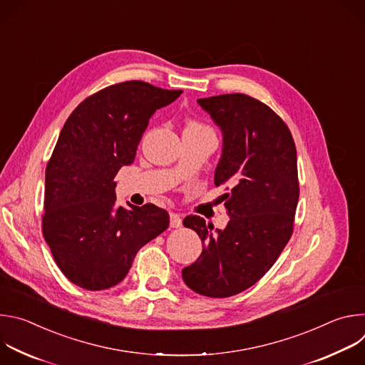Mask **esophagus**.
Returning <instances> with one entry per match:
<instances>
[{
  "mask_svg": "<svg viewBox=\"0 0 365 365\" xmlns=\"http://www.w3.org/2000/svg\"><path fill=\"white\" fill-rule=\"evenodd\" d=\"M182 227V218L179 214L172 212L170 214V228H180Z\"/></svg>",
  "mask_w": 365,
  "mask_h": 365,
  "instance_id": "34e87169",
  "label": "esophagus"
}]
</instances>
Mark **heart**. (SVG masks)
Here are the masks:
<instances>
[{
	"label": "heart",
	"instance_id": "obj_1",
	"mask_svg": "<svg viewBox=\"0 0 365 365\" xmlns=\"http://www.w3.org/2000/svg\"><path fill=\"white\" fill-rule=\"evenodd\" d=\"M203 130H207V128H205L202 124H199L196 121H189L185 128V131H203Z\"/></svg>",
	"mask_w": 365,
	"mask_h": 365
}]
</instances>
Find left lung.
I'll list each match as a JSON object with an SVG mask.
<instances>
[{"mask_svg": "<svg viewBox=\"0 0 365 365\" xmlns=\"http://www.w3.org/2000/svg\"><path fill=\"white\" fill-rule=\"evenodd\" d=\"M197 103L222 133L217 186H230L224 230L197 215L183 220L202 240V254L182 270L183 282L207 297L251 287L279 258L293 232L299 200L297 155L283 120L244 93L200 98Z\"/></svg>", "mask_w": 365, "mask_h": 365, "instance_id": "obj_1", "label": "left lung"}]
</instances>
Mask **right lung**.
Returning a JSON list of instances; mask_svg holds the SVG:
<instances>
[{
	"instance_id": "obj_1",
	"label": "right lung",
	"mask_w": 365,
	"mask_h": 365,
	"mask_svg": "<svg viewBox=\"0 0 365 365\" xmlns=\"http://www.w3.org/2000/svg\"><path fill=\"white\" fill-rule=\"evenodd\" d=\"M180 93L123 82L86 98L66 120L46 166L41 222L58 267L76 286L118 284L138 250L168 230L159 206H117L114 178L134 162L151 115Z\"/></svg>"
}]
</instances>
